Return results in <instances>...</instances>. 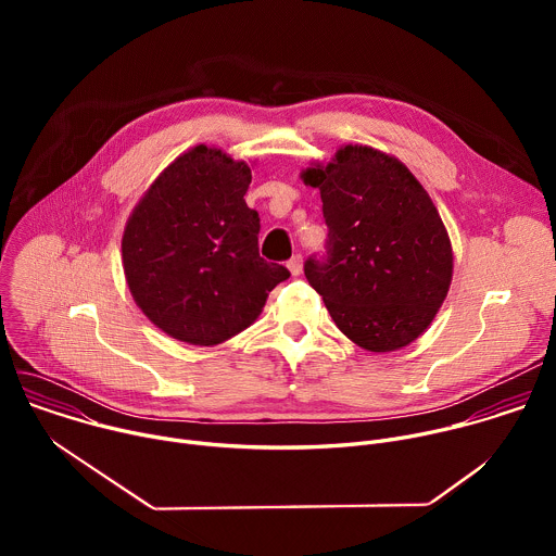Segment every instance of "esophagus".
I'll list each match as a JSON object with an SVG mask.
<instances>
[{"label":"esophagus","mask_w":556,"mask_h":556,"mask_svg":"<svg viewBox=\"0 0 556 556\" xmlns=\"http://www.w3.org/2000/svg\"><path fill=\"white\" fill-rule=\"evenodd\" d=\"M288 270L296 277V275H301V270H303V257L301 255H294L290 262H288Z\"/></svg>","instance_id":"obj_1"}]
</instances>
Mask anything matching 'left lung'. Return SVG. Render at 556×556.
<instances>
[{
	"label": "left lung",
	"instance_id": "1",
	"mask_svg": "<svg viewBox=\"0 0 556 556\" xmlns=\"http://www.w3.org/2000/svg\"><path fill=\"white\" fill-rule=\"evenodd\" d=\"M319 189L326 255L303 264L337 328L369 352L416 341L438 314L453 275L446 228L429 193L395 157L345 144L328 167L303 172Z\"/></svg>",
	"mask_w": 556,
	"mask_h": 556
}]
</instances>
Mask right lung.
Returning a JSON list of instances; mask_svg holds the SVG:
<instances>
[{
    "instance_id": "add662e5",
    "label": "right lung",
    "mask_w": 556,
    "mask_h": 556,
    "mask_svg": "<svg viewBox=\"0 0 556 556\" xmlns=\"http://www.w3.org/2000/svg\"><path fill=\"white\" fill-rule=\"evenodd\" d=\"M251 167L193 147L149 187L127 219L123 266L147 319L191 345L247 330L290 277L260 257V213L244 195Z\"/></svg>"
}]
</instances>
